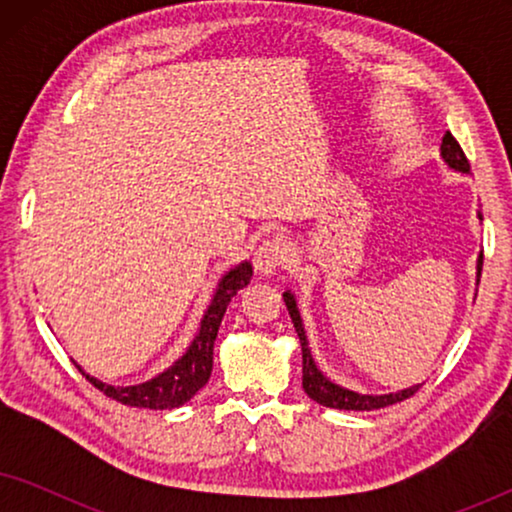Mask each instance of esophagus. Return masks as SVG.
Returning <instances> with one entry per match:
<instances>
[{"instance_id": "obj_1", "label": "esophagus", "mask_w": 512, "mask_h": 512, "mask_svg": "<svg viewBox=\"0 0 512 512\" xmlns=\"http://www.w3.org/2000/svg\"><path fill=\"white\" fill-rule=\"evenodd\" d=\"M291 247L282 235H272L265 240L254 254V270L261 277H272L277 268H282L284 263H289Z\"/></svg>"}]
</instances>
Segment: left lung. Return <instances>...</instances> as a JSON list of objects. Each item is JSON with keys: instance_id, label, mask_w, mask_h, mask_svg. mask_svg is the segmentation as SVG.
Listing matches in <instances>:
<instances>
[{"instance_id": "obj_1", "label": "left lung", "mask_w": 512, "mask_h": 512, "mask_svg": "<svg viewBox=\"0 0 512 512\" xmlns=\"http://www.w3.org/2000/svg\"><path fill=\"white\" fill-rule=\"evenodd\" d=\"M440 158H443V163L450 167L452 172L471 174V165H468L464 151H461L457 139H454L450 132H445L443 144H440ZM478 219L482 221V212H478ZM480 272H482V251L478 256V263H475V284H480ZM282 298L286 303V310H289V314H291L293 328H296V333L300 338V349H303V389H305V394L312 398V401L324 405V408L361 410L363 412V410L387 408V405L405 401V398H410L419 387H422V384H412V387L398 389V391H394V394H359V391H352V389L342 387V384H335L331 377L324 375V370L317 366V361H314L310 340H307V333H305L303 317H300L296 293H293L291 289H286L282 293Z\"/></svg>"}]
</instances>
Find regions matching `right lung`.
I'll return each mask as SVG.
<instances>
[{
	"mask_svg": "<svg viewBox=\"0 0 512 512\" xmlns=\"http://www.w3.org/2000/svg\"><path fill=\"white\" fill-rule=\"evenodd\" d=\"M251 282V263L242 261L230 268L226 275L219 279L212 293L205 314H202L198 331L186 352L179 356L172 366H167L163 373H158L151 380L142 384H130V387H116L107 384L97 377L88 375L79 363V370L86 375V380L95 384L102 394H107L114 401L130 405V408H149V410H172L191 401L198 391L209 382L214 366V340L219 333L221 319L226 314L230 300L237 296V291L244 289Z\"/></svg>",
	"mask_w": 512,
	"mask_h": 512,
	"instance_id": "add662e5",
	"label": "right lung"
}]
</instances>
